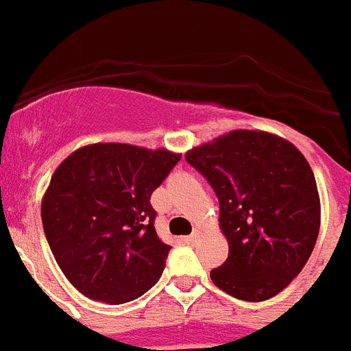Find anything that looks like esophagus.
Here are the masks:
<instances>
[{
  "label": "esophagus",
  "mask_w": 351,
  "mask_h": 351,
  "mask_svg": "<svg viewBox=\"0 0 351 351\" xmlns=\"http://www.w3.org/2000/svg\"><path fill=\"white\" fill-rule=\"evenodd\" d=\"M199 239H201V232L194 230L191 235H189V237H186V241L191 242V244H195V242H197Z\"/></svg>",
  "instance_id": "esophagus-1"
}]
</instances>
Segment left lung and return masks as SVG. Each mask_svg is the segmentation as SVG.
<instances>
[{"label":"left lung","mask_w":351,"mask_h":351,"mask_svg":"<svg viewBox=\"0 0 351 351\" xmlns=\"http://www.w3.org/2000/svg\"><path fill=\"white\" fill-rule=\"evenodd\" d=\"M185 159L220 201L228 258L211 280L230 296L265 301L303 270L320 230V197L308 160L282 136L234 130Z\"/></svg>","instance_id":"1"}]
</instances>
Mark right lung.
Here are the masks:
<instances>
[{"label": "right lung", "instance_id": "right-lung-1", "mask_svg": "<svg viewBox=\"0 0 351 351\" xmlns=\"http://www.w3.org/2000/svg\"><path fill=\"white\" fill-rule=\"evenodd\" d=\"M180 157L91 143L55 169L41 201L43 228L60 270L84 296L121 304L159 280L171 245L157 235L150 195Z\"/></svg>", "mask_w": 351, "mask_h": 351}]
</instances>
